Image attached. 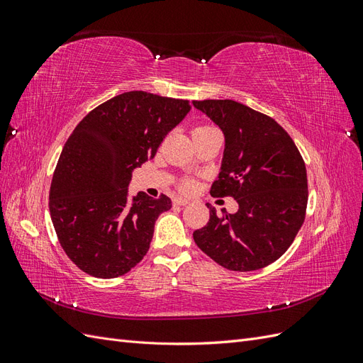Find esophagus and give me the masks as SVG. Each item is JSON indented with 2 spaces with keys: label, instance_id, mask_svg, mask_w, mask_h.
Returning <instances> with one entry per match:
<instances>
[{
  "label": "esophagus",
  "instance_id": "obj_1",
  "mask_svg": "<svg viewBox=\"0 0 363 363\" xmlns=\"http://www.w3.org/2000/svg\"><path fill=\"white\" fill-rule=\"evenodd\" d=\"M174 204L175 206H186V204H189V200L188 199H183V196H175Z\"/></svg>",
  "mask_w": 363,
  "mask_h": 363
}]
</instances>
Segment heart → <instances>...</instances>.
Listing matches in <instances>:
<instances>
[{"label": "heart", "mask_w": 363, "mask_h": 363, "mask_svg": "<svg viewBox=\"0 0 363 363\" xmlns=\"http://www.w3.org/2000/svg\"><path fill=\"white\" fill-rule=\"evenodd\" d=\"M204 128H213L212 125H200V127H196L195 130H204ZM182 189H184V191H192L194 189V182L191 180V179H186V180H183L182 182Z\"/></svg>", "instance_id": "heart-1"}]
</instances>
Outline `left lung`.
I'll return each instance as SVG.
<instances>
[{"mask_svg":"<svg viewBox=\"0 0 363 363\" xmlns=\"http://www.w3.org/2000/svg\"><path fill=\"white\" fill-rule=\"evenodd\" d=\"M223 130L225 147L213 196H233L236 213L219 216L207 203L208 223L195 244L230 271H256L286 251L304 223L306 164L294 140L272 118L233 100L194 101Z\"/></svg>","mask_w":363,"mask_h":363,"instance_id":"1","label":"left lung"}]
</instances>
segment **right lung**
I'll return each mask as SVG.
<instances>
[{
    "label": "right lung",
    "mask_w": 363,
    "mask_h": 363,
    "mask_svg": "<svg viewBox=\"0 0 363 363\" xmlns=\"http://www.w3.org/2000/svg\"><path fill=\"white\" fill-rule=\"evenodd\" d=\"M188 100L131 91L95 107L74 128L50 189V213L67 256L89 276H124L144 259L167 195L128 196L131 172L156 156L189 113Z\"/></svg>",
    "instance_id": "obj_1"
}]
</instances>
